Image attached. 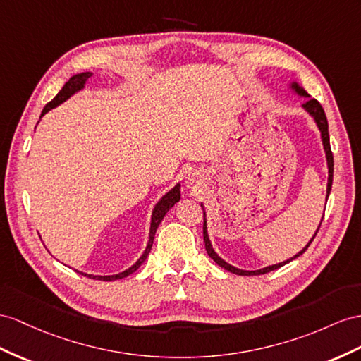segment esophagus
I'll return each instance as SVG.
<instances>
[{
    "label": "esophagus",
    "instance_id": "esophagus-1",
    "mask_svg": "<svg viewBox=\"0 0 361 361\" xmlns=\"http://www.w3.org/2000/svg\"><path fill=\"white\" fill-rule=\"evenodd\" d=\"M204 181V175H202L201 171L195 169V171H190L186 177V186L188 188H198L200 184H202Z\"/></svg>",
    "mask_w": 361,
    "mask_h": 361
}]
</instances>
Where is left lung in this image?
<instances>
[{"instance_id": "8db88e82", "label": "left lung", "mask_w": 361, "mask_h": 361, "mask_svg": "<svg viewBox=\"0 0 361 361\" xmlns=\"http://www.w3.org/2000/svg\"><path fill=\"white\" fill-rule=\"evenodd\" d=\"M288 88H290L291 92H294L295 96H299V97H303V99H305L302 108L305 109V113H308V114L312 117L314 123H316V126L319 128V131H320V138H322L323 151H325V155H326V166H328V184H326V201H328L329 192H331V186H332V173H334V159H332V152H331L329 133H328V120H326V116H325V111H323V108H322V105L319 104V102H317L316 99H311V96L308 94V92L305 91L295 80H291V82H290ZM201 207H202V214H204V224H202V235H204V243H206L207 255L221 267V269H224V270H227V271H230V273L239 274V276H253V274L257 276V274L270 273V271H273V270L281 269V267H283L285 264L291 262L293 259H295V257H299V256H300L302 253H305V250H307V248L310 247V244L312 243V239L316 238V235H317V232H319V228H320L322 221H323V216H322L320 224H319V227H317V230H316V233H314V236L310 239V243H308L307 245H305L298 255H294L293 257H290V259L282 261V262H279V264H273V265H269V267H264V269H259V270H241V269H236V267H233V265H230L228 262H226V261L223 259V257H219L218 253L214 250V247H212V243H210L209 233H207L206 209H204V204H202V202H201Z\"/></svg>"}]
</instances>
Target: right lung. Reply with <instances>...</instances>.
<instances>
[{"label": "right lung", "instance_id": "add662e5", "mask_svg": "<svg viewBox=\"0 0 361 361\" xmlns=\"http://www.w3.org/2000/svg\"><path fill=\"white\" fill-rule=\"evenodd\" d=\"M91 76H92V73H91V71L78 73V75L71 76V78L66 82V85H63V87H62V90L58 92L56 97H54L51 102H49V104L44 106L39 120H41L45 114H47L49 111H51L53 108L59 106L61 104H63V102L68 100L73 94H76V92H79L80 90H84V88H85V85H87L88 79H90ZM180 188H181V184H180V183L175 184V186H173L169 192H166L164 195L159 200V202H157V204H155V207H154V210H152V215H151L149 239H147V245H146V248H145L143 255H142L140 257H138L135 264H133L131 267H129V269H126V270H125V271H122V273H117V274H108V276L88 274V273L78 271V270H76V271H78V273H80V274L87 276V277H92V279H99V281H117V279H123V277H126V276H129V274H133V273L138 269V267H140V265L146 261L147 255H149L151 248H152V243H154L155 232H157V228H159V226H160V223H161V219H163V218H164V215L168 214V212H169V210H171V209H172V207H173L175 204H177V202L180 201V198H181Z\"/></svg>", "mask_w": 361, "mask_h": 361}]
</instances>
